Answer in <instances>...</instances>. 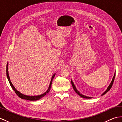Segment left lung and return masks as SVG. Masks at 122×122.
I'll use <instances>...</instances> for the list:
<instances>
[{
    "mask_svg": "<svg viewBox=\"0 0 122 122\" xmlns=\"http://www.w3.org/2000/svg\"><path fill=\"white\" fill-rule=\"evenodd\" d=\"M115 76V73H114V76H113V79H112V81H111L110 84L109 85V86H108V87H107V90H106L105 91L104 93H103V94H102V95H103L104 94H106V93H107V92L109 91V90L111 89V88L112 87V85H113V84L114 81ZM71 83H72V86H73V89H74V90L75 91V92H76L77 94L79 95L80 96V97H83V98H92V97H87V96H85V95H83V94H81V93H80L79 92V91L76 89V86H75V85H74V83H73V81H72V80H71Z\"/></svg>",
    "mask_w": 122,
    "mask_h": 122,
    "instance_id": "1",
    "label": "left lung"
}]
</instances>
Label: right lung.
<instances>
[{
    "label": "right lung",
    "mask_w": 122,
    "mask_h": 122,
    "mask_svg": "<svg viewBox=\"0 0 122 122\" xmlns=\"http://www.w3.org/2000/svg\"><path fill=\"white\" fill-rule=\"evenodd\" d=\"M6 72H7V78H8V81L9 82V83L10 84V85H11V87L12 88V89L14 90V91L15 92V93H16L17 95L20 98H22V99H25V100H29V101H37V100H38L40 99L41 98L43 97L44 96H45L46 94V93H48L49 92V91H50V89L51 88V84H52V80L54 78V76H55V74H54L53 75L52 77V79H51V80L50 81V85H49V88L48 90L46 91V92H45V93H43V94H41V95H36V96H29V95H24L22 94V93H21L20 92H19L18 91H17L16 89H15V88L14 86V85H12V83L11 82V81H10V77L9 76V73H8V63H7V68H6Z\"/></svg>",
    "instance_id": "obj_1"
}]
</instances>
